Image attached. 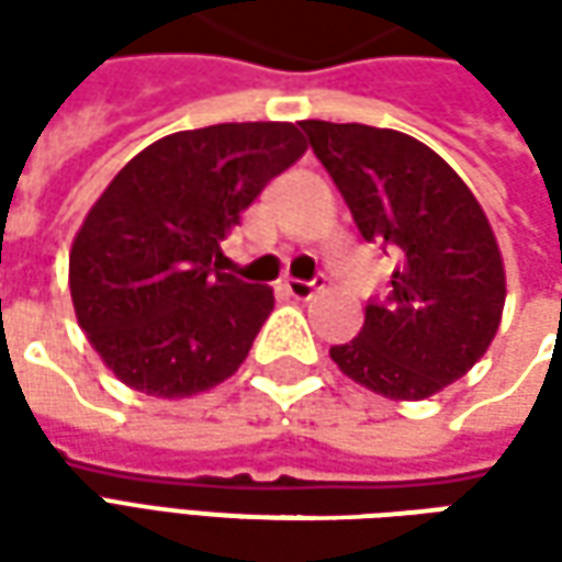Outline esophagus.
Masks as SVG:
<instances>
[{
	"label": "esophagus",
	"mask_w": 562,
	"mask_h": 562,
	"mask_svg": "<svg viewBox=\"0 0 562 562\" xmlns=\"http://www.w3.org/2000/svg\"><path fill=\"white\" fill-rule=\"evenodd\" d=\"M325 288V274H315L313 281H300V278H288L284 281V291L291 293L293 300H310L315 293Z\"/></svg>",
	"instance_id": "obj_1"
}]
</instances>
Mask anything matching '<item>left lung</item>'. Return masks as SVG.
I'll list each match as a JSON object with an SVG mask.
<instances>
[{
  "mask_svg": "<svg viewBox=\"0 0 562 562\" xmlns=\"http://www.w3.org/2000/svg\"><path fill=\"white\" fill-rule=\"evenodd\" d=\"M362 240L391 249L387 296H372L344 375L391 400H425L485 357L504 313V259L460 175L425 143L369 124L300 121Z\"/></svg>",
  "mask_w": 562,
  "mask_h": 562,
  "instance_id": "8db88e82",
  "label": "left lung"
}]
</instances>
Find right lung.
<instances>
[{
    "mask_svg": "<svg viewBox=\"0 0 562 562\" xmlns=\"http://www.w3.org/2000/svg\"><path fill=\"white\" fill-rule=\"evenodd\" d=\"M303 153L288 121L212 124L146 146L105 187L71 247V300L127 387L190 397L240 369L274 296L222 271V240Z\"/></svg>",
    "mask_w": 562,
    "mask_h": 562,
    "instance_id": "1",
    "label": "right lung"
}]
</instances>
